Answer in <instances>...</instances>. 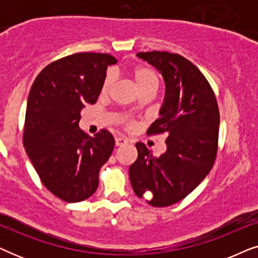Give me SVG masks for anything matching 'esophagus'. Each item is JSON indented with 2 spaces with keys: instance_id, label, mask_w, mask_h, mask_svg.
Wrapping results in <instances>:
<instances>
[{
  "instance_id": "34e87169",
  "label": "esophagus",
  "mask_w": 258,
  "mask_h": 258,
  "mask_svg": "<svg viewBox=\"0 0 258 258\" xmlns=\"http://www.w3.org/2000/svg\"><path fill=\"white\" fill-rule=\"evenodd\" d=\"M128 141H126L124 137H121V136H116L115 137V144L116 147H121L123 144H125Z\"/></svg>"
}]
</instances>
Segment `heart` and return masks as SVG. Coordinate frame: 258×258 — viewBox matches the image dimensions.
<instances>
[{
	"label": "heart",
	"mask_w": 258,
	"mask_h": 258,
	"mask_svg": "<svg viewBox=\"0 0 258 258\" xmlns=\"http://www.w3.org/2000/svg\"><path fill=\"white\" fill-rule=\"evenodd\" d=\"M132 74L134 81H135L136 86L140 89L141 93L149 90L154 91V93L156 91L158 83H160V79H158V75L154 69L149 68V67L140 66L134 68ZM112 84H114V76H112L111 74H108L107 77H105L103 81V84H102V94H108L109 91L111 90ZM119 122L128 129H132L134 126V122L128 117H125V116H123V117L119 119Z\"/></svg>",
	"instance_id": "obj_1"
}]
</instances>
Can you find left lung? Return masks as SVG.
<instances>
[{"label":"left lung","mask_w":258,"mask_h":258,"mask_svg":"<svg viewBox=\"0 0 258 258\" xmlns=\"http://www.w3.org/2000/svg\"><path fill=\"white\" fill-rule=\"evenodd\" d=\"M158 69L165 82L160 117L147 135H167V151L154 156L137 142V160L129 177L139 197L150 206L168 207L184 199L209 174L218 149L220 111L213 88L189 59L168 51L137 54Z\"/></svg>","instance_id":"obj_1"}]
</instances>
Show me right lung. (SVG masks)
Segmentation results:
<instances>
[{"label": "right lung", "instance_id": "1", "mask_svg": "<svg viewBox=\"0 0 258 258\" xmlns=\"http://www.w3.org/2000/svg\"><path fill=\"white\" fill-rule=\"evenodd\" d=\"M115 63L109 54L77 52L48 64L31 86L23 146L45 188L64 202H81L96 191L100 169L114 150L108 130L88 137L79 122Z\"/></svg>", "mask_w": 258, "mask_h": 258}]
</instances>
